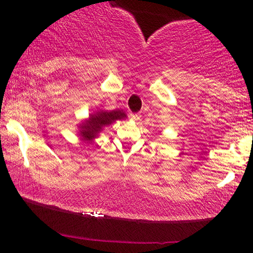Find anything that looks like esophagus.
I'll use <instances>...</instances> for the list:
<instances>
[{"instance_id": "obj_1", "label": "esophagus", "mask_w": 253, "mask_h": 253, "mask_svg": "<svg viewBox=\"0 0 253 253\" xmlns=\"http://www.w3.org/2000/svg\"><path fill=\"white\" fill-rule=\"evenodd\" d=\"M130 117H131V120L138 121V120H140L141 115H140L139 113H131V114H130Z\"/></svg>"}]
</instances>
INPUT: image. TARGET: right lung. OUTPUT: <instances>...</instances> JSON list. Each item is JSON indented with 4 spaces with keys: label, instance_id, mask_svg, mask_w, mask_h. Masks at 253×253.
<instances>
[{
    "label": "right lung",
    "instance_id": "add662e5",
    "mask_svg": "<svg viewBox=\"0 0 253 253\" xmlns=\"http://www.w3.org/2000/svg\"><path fill=\"white\" fill-rule=\"evenodd\" d=\"M126 117L122 110H113V112H99L95 115L89 117L86 123L82 124L81 126V136L84 140H91L92 138L98 136V133L101 131L102 126H109L114 121L122 120Z\"/></svg>",
    "mask_w": 253,
    "mask_h": 253
}]
</instances>
